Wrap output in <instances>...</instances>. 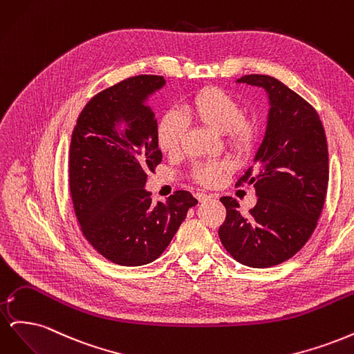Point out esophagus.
I'll return each instance as SVG.
<instances>
[{
  "instance_id": "esophagus-1",
  "label": "esophagus",
  "mask_w": 354,
  "mask_h": 354,
  "mask_svg": "<svg viewBox=\"0 0 354 354\" xmlns=\"http://www.w3.org/2000/svg\"><path fill=\"white\" fill-rule=\"evenodd\" d=\"M196 199H198L199 202H207V201H209L211 198H209L208 195H205V194H196Z\"/></svg>"
}]
</instances>
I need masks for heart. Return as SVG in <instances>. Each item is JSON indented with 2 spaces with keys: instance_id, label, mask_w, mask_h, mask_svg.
<instances>
[{
  "instance_id": "obj_1",
  "label": "heart",
  "mask_w": 354,
  "mask_h": 354,
  "mask_svg": "<svg viewBox=\"0 0 354 354\" xmlns=\"http://www.w3.org/2000/svg\"><path fill=\"white\" fill-rule=\"evenodd\" d=\"M185 120H194L217 134H224L227 143L238 152H248L255 143L257 125L252 120L242 116L238 100L226 91L207 87L198 91L185 108ZM185 120L177 113H167L158 125V145L167 155L180 151L186 131ZM227 168L224 162H208L198 165L194 176L202 185H216L221 173Z\"/></svg>"
}]
</instances>
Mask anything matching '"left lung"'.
<instances>
[{
    "label": "left lung",
    "mask_w": 354,
    "mask_h": 354,
    "mask_svg": "<svg viewBox=\"0 0 354 354\" xmlns=\"http://www.w3.org/2000/svg\"><path fill=\"white\" fill-rule=\"evenodd\" d=\"M236 82L263 88L269 111L254 165L238 181L252 185L259 199L243 217L238 201L223 196L218 236L234 260L266 269L294 257L316 227L329 178L326 136L316 111L279 80L245 75Z\"/></svg>",
    "instance_id": "left-lung-1"
}]
</instances>
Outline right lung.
Masks as SVG:
<instances>
[{
	"label": "right lung",
	"mask_w": 354,
	"mask_h": 354,
	"mask_svg": "<svg viewBox=\"0 0 354 354\" xmlns=\"http://www.w3.org/2000/svg\"><path fill=\"white\" fill-rule=\"evenodd\" d=\"M164 77L138 75L85 104L73 128L69 187L78 223L93 248L120 266L155 261L198 201L177 190L152 203L146 181L162 160L158 121L147 100Z\"/></svg>",
	"instance_id": "1"
}]
</instances>
